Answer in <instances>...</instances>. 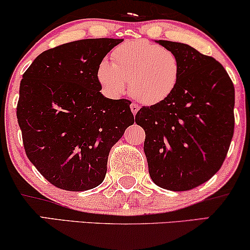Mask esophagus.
<instances>
[{"label": "esophagus", "mask_w": 250, "mask_h": 250, "mask_svg": "<svg viewBox=\"0 0 250 250\" xmlns=\"http://www.w3.org/2000/svg\"><path fill=\"white\" fill-rule=\"evenodd\" d=\"M131 110H132L133 115H137V112L139 111V105L135 104V103H132V104H131Z\"/></svg>", "instance_id": "1"}]
</instances>
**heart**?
Returning <instances> with one entry per match:
<instances>
[{"instance_id":"1","label":"heart","mask_w":250,"mask_h":250,"mask_svg":"<svg viewBox=\"0 0 250 250\" xmlns=\"http://www.w3.org/2000/svg\"><path fill=\"white\" fill-rule=\"evenodd\" d=\"M181 62L173 51L146 40L127 41L113 50L112 64L101 62L97 79L111 96H121L129 83L132 97L155 105L172 95L179 85Z\"/></svg>"}]
</instances>
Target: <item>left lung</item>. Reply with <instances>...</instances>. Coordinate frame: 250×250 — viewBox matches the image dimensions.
<instances>
[{"label": "left lung", "instance_id": "left-lung-1", "mask_svg": "<svg viewBox=\"0 0 250 250\" xmlns=\"http://www.w3.org/2000/svg\"><path fill=\"white\" fill-rule=\"evenodd\" d=\"M155 42L179 57L180 82L167 100L139 110L135 123L146 132L151 180L183 192L208 181L225 160L234 132V86L215 58L186 43Z\"/></svg>", "mask_w": 250, "mask_h": 250}]
</instances>
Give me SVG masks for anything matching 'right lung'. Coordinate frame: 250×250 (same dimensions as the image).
<instances>
[{
  "mask_svg": "<svg viewBox=\"0 0 250 250\" xmlns=\"http://www.w3.org/2000/svg\"><path fill=\"white\" fill-rule=\"evenodd\" d=\"M123 39H85L41 53L22 74L17 118L31 163L54 186L82 192L104 180L112 146L134 123L128 100L100 92L97 69Z\"/></svg>",
  "mask_w": 250,
  "mask_h": 250,
  "instance_id": "obj_1",
  "label": "right lung"
}]
</instances>
